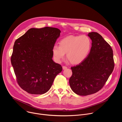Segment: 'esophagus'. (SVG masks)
Instances as JSON below:
<instances>
[{"label": "esophagus", "instance_id": "esophagus-1", "mask_svg": "<svg viewBox=\"0 0 122 122\" xmlns=\"http://www.w3.org/2000/svg\"><path fill=\"white\" fill-rule=\"evenodd\" d=\"M63 69H66L67 68V66H63Z\"/></svg>", "mask_w": 122, "mask_h": 122}]
</instances>
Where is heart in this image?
Wrapping results in <instances>:
<instances>
[{
    "label": "heart",
    "instance_id": "obj_1",
    "mask_svg": "<svg viewBox=\"0 0 122 122\" xmlns=\"http://www.w3.org/2000/svg\"><path fill=\"white\" fill-rule=\"evenodd\" d=\"M92 42L90 38L85 35L81 36H69L59 42V46L55 45L52 48L54 59L60 63L66 53V58L71 64H78L88 56Z\"/></svg>",
    "mask_w": 122,
    "mask_h": 122
}]
</instances>
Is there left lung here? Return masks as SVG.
<instances>
[{"label":"left lung","instance_id":"obj_1","mask_svg":"<svg viewBox=\"0 0 122 122\" xmlns=\"http://www.w3.org/2000/svg\"><path fill=\"white\" fill-rule=\"evenodd\" d=\"M90 53L82 62L71 67L72 75L69 83L72 90L80 96H87L99 91L105 85L114 67L111 46L97 32H90Z\"/></svg>","mask_w":122,"mask_h":122}]
</instances>
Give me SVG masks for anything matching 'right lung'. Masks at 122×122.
<instances>
[{"instance_id": "obj_1", "label": "right lung", "mask_w": 122, "mask_h": 122, "mask_svg": "<svg viewBox=\"0 0 122 122\" xmlns=\"http://www.w3.org/2000/svg\"><path fill=\"white\" fill-rule=\"evenodd\" d=\"M60 32L55 27L32 28L15 41L11 63L17 83L27 93H46L62 71L61 66L52 59V48Z\"/></svg>"}]
</instances>
